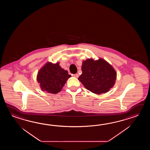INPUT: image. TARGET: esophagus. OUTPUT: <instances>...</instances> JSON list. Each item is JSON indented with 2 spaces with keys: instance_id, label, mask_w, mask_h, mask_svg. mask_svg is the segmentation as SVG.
Returning <instances> with one entry per match:
<instances>
[{
  "instance_id": "obj_1",
  "label": "esophagus",
  "mask_w": 150,
  "mask_h": 150,
  "mask_svg": "<svg viewBox=\"0 0 150 150\" xmlns=\"http://www.w3.org/2000/svg\"><path fill=\"white\" fill-rule=\"evenodd\" d=\"M74 76L76 78H78L79 77V74H74Z\"/></svg>"
}]
</instances>
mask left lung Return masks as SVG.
Returning <instances> with one entry per match:
<instances>
[{"label": "left lung", "instance_id": "1", "mask_svg": "<svg viewBox=\"0 0 150 150\" xmlns=\"http://www.w3.org/2000/svg\"><path fill=\"white\" fill-rule=\"evenodd\" d=\"M81 70L83 72L78 79L93 93H105L115 84L116 72L110 64L102 58L83 61Z\"/></svg>", "mask_w": 150, "mask_h": 150}]
</instances>
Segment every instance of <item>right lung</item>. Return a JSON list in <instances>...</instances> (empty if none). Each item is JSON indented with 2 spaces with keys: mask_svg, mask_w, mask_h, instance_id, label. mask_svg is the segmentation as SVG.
Masks as SVG:
<instances>
[{
  "mask_svg": "<svg viewBox=\"0 0 150 150\" xmlns=\"http://www.w3.org/2000/svg\"><path fill=\"white\" fill-rule=\"evenodd\" d=\"M59 64L48 62L38 71L37 80L43 91L52 94L59 92L70 77L67 71L64 70Z\"/></svg>",
  "mask_w": 150,
  "mask_h": 150,
  "instance_id": "add662e5",
  "label": "right lung"
}]
</instances>
